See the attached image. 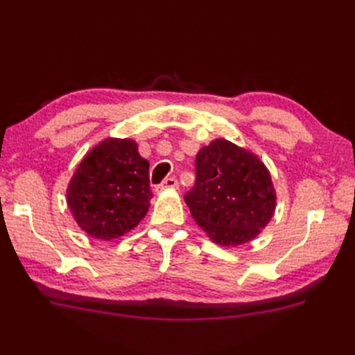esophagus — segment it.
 Wrapping results in <instances>:
<instances>
[{
    "mask_svg": "<svg viewBox=\"0 0 355 355\" xmlns=\"http://www.w3.org/2000/svg\"><path fill=\"white\" fill-rule=\"evenodd\" d=\"M178 187H179V182H178L176 178H167L162 184H159V185L156 187V191L159 193V191L165 190V188H178Z\"/></svg>",
    "mask_w": 355,
    "mask_h": 355,
    "instance_id": "esophagus-1",
    "label": "esophagus"
}]
</instances>
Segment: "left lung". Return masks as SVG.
I'll list each match as a JSON object with an SVG mask.
<instances>
[{
    "mask_svg": "<svg viewBox=\"0 0 355 355\" xmlns=\"http://www.w3.org/2000/svg\"><path fill=\"white\" fill-rule=\"evenodd\" d=\"M185 203L208 237L239 246L261 232L273 217L277 194L266 165L226 139H214L196 156V182Z\"/></svg>",
    "mask_w": 355,
    "mask_h": 355,
    "instance_id": "1",
    "label": "left lung"
}]
</instances>
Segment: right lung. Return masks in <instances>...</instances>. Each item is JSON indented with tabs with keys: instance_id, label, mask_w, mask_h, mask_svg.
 Listing matches in <instances>:
<instances>
[{
	"instance_id": "add662e5",
	"label": "right lung",
	"mask_w": 355,
	"mask_h": 355,
	"mask_svg": "<svg viewBox=\"0 0 355 355\" xmlns=\"http://www.w3.org/2000/svg\"><path fill=\"white\" fill-rule=\"evenodd\" d=\"M148 161L132 139L101 141L78 164L67 190L77 225L98 240L128 234L150 207Z\"/></svg>"
}]
</instances>
